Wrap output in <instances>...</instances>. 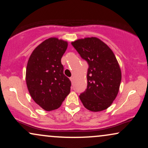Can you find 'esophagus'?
I'll return each instance as SVG.
<instances>
[{"mask_svg": "<svg viewBox=\"0 0 148 148\" xmlns=\"http://www.w3.org/2000/svg\"><path fill=\"white\" fill-rule=\"evenodd\" d=\"M70 80H71V82H72V83H73V82H74V77H70Z\"/></svg>", "mask_w": 148, "mask_h": 148, "instance_id": "1", "label": "esophagus"}]
</instances>
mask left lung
<instances>
[{
  "instance_id": "left-lung-1",
  "label": "left lung",
  "mask_w": 148,
  "mask_h": 148,
  "mask_svg": "<svg viewBox=\"0 0 148 148\" xmlns=\"http://www.w3.org/2000/svg\"><path fill=\"white\" fill-rule=\"evenodd\" d=\"M82 59L87 61V87L79 98L84 106L98 112L109 107L118 93L121 73L111 48L97 37H86L72 42Z\"/></svg>"
}]
</instances>
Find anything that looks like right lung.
I'll list each match as a JSON object with an SVG mask.
<instances>
[{"label":"right lung","instance_id":"right-lung-1","mask_svg":"<svg viewBox=\"0 0 148 148\" xmlns=\"http://www.w3.org/2000/svg\"><path fill=\"white\" fill-rule=\"evenodd\" d=\"M67 48V42L50 37L35 48L28 61V90L33 100L47 111L60 107L70 92L71 81L63 74L61 61Z\"/></svg>","mask_w":148,"mask_h":148}]
</instances>
